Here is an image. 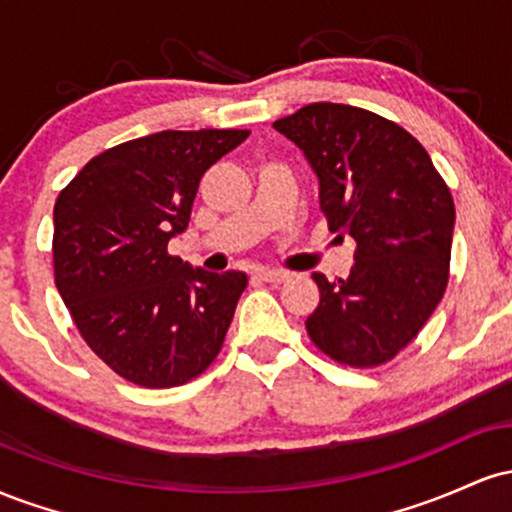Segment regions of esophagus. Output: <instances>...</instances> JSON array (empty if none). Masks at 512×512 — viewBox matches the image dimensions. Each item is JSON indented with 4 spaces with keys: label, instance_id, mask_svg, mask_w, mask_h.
<instances>
[{
    "label": "esophagus",
    "instance_id": "obj_1",
    "mask_svg": "<svg viewBox=\"0 0 512 512\" xmlns=\"http://www.w3.org/2000/svg\"><path fill=\"white\" fill-rule=\"evenodd\" d=\"M255 274L260 276L262 281H269V284H281V281L289 276L286 272H281V269H269V267H260Z\"/></svg>",
    "mask_w": 512,
    "mask_h": 512
}]
</instances>
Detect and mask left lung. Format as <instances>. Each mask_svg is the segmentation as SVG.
Wrapping results in <instances>:
<instances>
[{
    "label": "left lung",
    "instance_id": "left-lung-1",
    "mask_svg": "<svg viewBox=\"0 0 512 512\" xmlns=\"http://www.w3.org/2000/svg\"><path fill=\"white\" fill-rule=\"evenodd\" d=\"M274 129L317 173L330 231L356 240L349 279L313 274L320 305L308 337L342 366H383L414 342L448 286L450 187L407 129L370 110L310 103Z\"/></svg>",
    "mask_w": 512,
    "mask_h": 512
}]
</instances>
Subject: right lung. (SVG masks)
I'll use <instances>...</instances> for the list:
<instances>
[{"label":"right lung","mask_w":512,"mask_h":512,"mask_svg":"<svg viewBox=\"0 0 512 512\" xmlns=\"http://www.w3.org/2000/svg\"><path fill=\"white\" fill-rule=\"evenodd\" d=\"M248 134L132 139L93 156L57 197V291L88 349L129 383L185 385L219 356L248 276L192 269L168 240L190 223L202 175Z\"/></svg>","instance_id":"obj_1"}]
</instances>
